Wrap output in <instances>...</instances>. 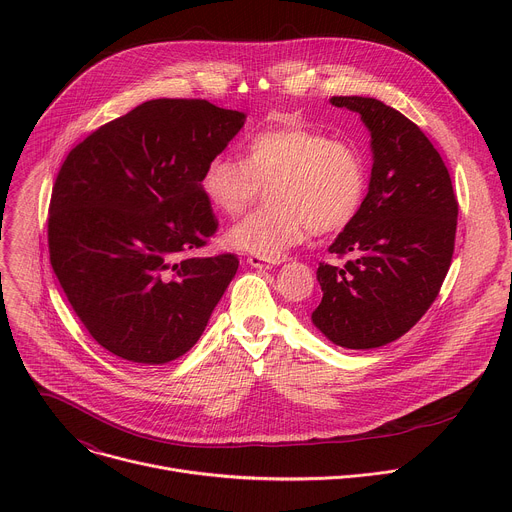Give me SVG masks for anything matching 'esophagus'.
<instances>
[{
	"mask_svg": "<svg viewBox=\"0 0 512 512\" xmlns=\"http://www.w3.org/2000/svg\"><path fill=\"white\" fill-rule=\"evenodd\" d=\"M279 261H267V259H261V257H257V255H251V257H247V265L249 267H255V269H271V267H275Z\"/></svg>",
	"mask_w": 512,
	"mask_h": 512,
	"instance_id": "esophagus-1",
	"label": "esophagus"
}]
</instances>
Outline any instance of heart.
<instances>
[{"instance_id":"b5f03b06","label":"heart","mask_w":512,"mask_h":512,"mask_svg":"<svg viewBox=\"0 0 512 512\" xmlns=\"http://www.w3.org/2000/svg\"><path fill=\"white\" fill-rule=\"evenodd\" d=\"M269 186L271 208L229 229L227 245L279 261L310 229L326 235L352 223L367 194V168L352 145L304 123H287L253 135L243 162L216 156L200 176L208 204L227 216L245 212Z\"/></svg>"}]
</instances>
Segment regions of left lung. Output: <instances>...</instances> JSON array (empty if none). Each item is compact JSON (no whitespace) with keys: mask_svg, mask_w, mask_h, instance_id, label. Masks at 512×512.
Listing matches in <instances>:
<instances>
[{"mask_svg":"<svg viewBox=\"0 0 512 512\" xmlns=\"http://www.w3.org/2000/svg\"><path fill=\"white\" fill-rule=\"evenodd\" d=\"M371 133L369 192L328 247L344 267L320 263L322 302L312 324L336 346L369 350L409 332L433 300L454 255L458 200L425 133L371 97H332Z\"/></svg>","mask_w":512,"mask_h":512,"instance_id":"8db88e82","label":"left lung"}]
</instances>
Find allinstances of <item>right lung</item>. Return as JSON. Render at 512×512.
I'll return each instance as SVG.
<instances>
[{"label":"right lung","instance_id":"right-lung-1","mask_svg":"<svg viewBox=\"0 0 512 512\" xmlns=\"http://www.w3.org/2000/svg\"><path fill=\"white\" fill-rule=\"evenodd\" d=\"M245 119L202 99H154L66 156L50 198V263L115 356L166 364L186 354L235 277L231 253L184 255L218 227L200 176Z\"/></svg>","mask_w":512,"mask_h":512}]
</instances>
